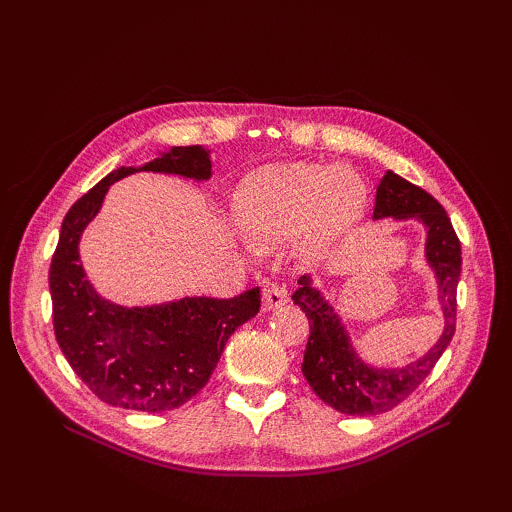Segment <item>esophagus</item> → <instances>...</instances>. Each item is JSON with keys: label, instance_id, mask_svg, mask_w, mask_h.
<instances>
[{"label": "esophagus", "instance_id": "obj_1", "mask_svg": "<svg viewBox=\"0 0 512 512\" xmlns=\"http://www.w3.org/2000/svg\"><path fill=\"white\" fill-rule=\"evenodd\" d=\"M284 303H288L286 284L273 282V284L265 286V290H262V309H265V312H269V309H275V307H282Z\"/></svg>", "mask_w": 512, "mask_h": 512}]
</instances>
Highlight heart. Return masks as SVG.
Segmentation results:
<instances>
[{
  "mask_svg": "<svg viewBox=\"0 0 512 512\" xmlns=\"http://www.w3.org/2000/svg\"><path fill=\"white\" fill-rule=\"evenodd\" d=\"M363 183L348 170L288 162L262 166L245 177L237 194L241 224L258 239L305 232L331 237L359 213Z\"/></svg>",
  "mask_w": 512,
  "mask_h": 512,
  "instance_id": "b5f03b06",
  "label": "heart"
}]
</instances>
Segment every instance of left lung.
Returning <instances> with one entry per match:
<instances>
[{
  "label": "left lung",
  "instance_id": "8db88e82",
  "mask_svg": "<svg viewBox=\"0 0 512 512\" xmlns=\"http://www.w3.org/2000/svg\"><path fill=\"white\" fill-rule=\"evenodd\" d=\"M374 218H416L427 226V260L438 277V299L444 314V333L423 359L399 369L365 365L344 331L333 307L303 275L292 294L309 320V337L301 371L314 393L342 414H380L408 399L440 361L451 344L457 324V284L461 273V243L444 207L418 185L395 173H386L378 185Z\"/></svg>",
  "mask_w": 512,
  "mask_h": 512
}]
</instances>
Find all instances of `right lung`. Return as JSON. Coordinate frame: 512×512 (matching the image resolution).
<instances>
[{
  "label": "right lung",
  "mask_w": 512,
  "mask_h": 512,
  "mask_svg": "<svg viewBox=\"0 0 512 512\" xmlns=\"http://www.w3.org/2000/svg\"><path fill=\"white\" fill-rule=\"evenodd\" d=\"M136 170L209 179V151L173 147L153 162L121 166L66 213L49 269L53 329L74 374L104 404L164 412L190 401L209 382L228 337L260 309V288L235 299H181L153 307H121L100 299L79 262L83 228L98 213L108 185Z\"/></svg>",
  "instance_id": "right-lung-1"
}]
</instances>
